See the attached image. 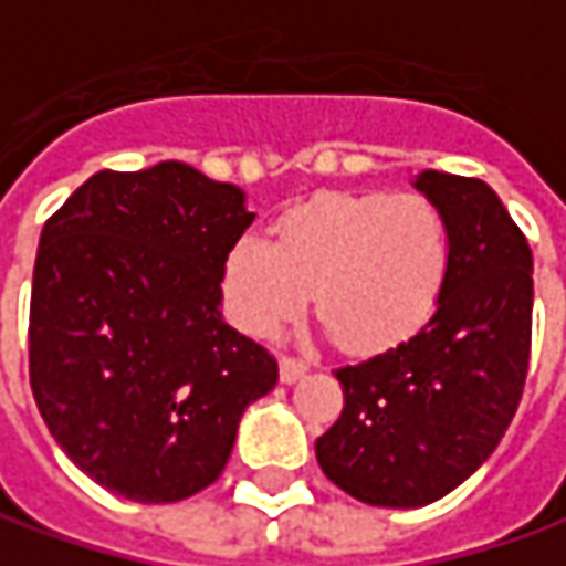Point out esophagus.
I'll return each instance as SVG.
<instances>
[{
    "mask_svg": "<svg viewBox=\"0 0 566 566\" xmlns=\"http://www.w3.org/2000/svg\"><path fill=\"white\" fill-rule=\"evenodd\" d=\"M279 367H282V382L301 380V377L310 370L307 360H301V357H291V355H284L282 360H279Z\"/></svg>",
    "mask_w": 566,
    "mask_h": 566,
    "instance_id": "obj_1",
    "label": "esophagus"
}]
</instances>
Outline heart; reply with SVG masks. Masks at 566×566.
I'll list each match as a JSON object with an SVG mask.
<instances>
[{
    "label": "heart",
    "mask_w": 566,
    "mask_h": 566,
    "mask_svg": "<svg viewBox=\"0 0 566 566\" xmlns=\"http://www.w3.org/2000/svg\"><path fill=\"white\" fill-rule=\"evenodd\" d=\"M443 209L421 192H329L287 211L275 240H237L224 262V307L265 335L313 310L332 342L380 352L430 319L450 272Z\"/></svg>",
    "instance_id": "obj_1"
}]
</instances>
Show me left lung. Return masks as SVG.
<instances>
[{"label":"left lung","mask_w":566,"mask_h":566,"mask_svg":"<svg viewBox=\"0 0 566 566\" xmlns=\"http://www.w3.org/2000/svg\"><path fill=\"white\" fill-rule=\"evenodd\" d=\"M415 186L453 237L437 310L402 345L335 370L345 408L316 440L326 479L370 506L433 504L469 479L520 408L532 348V250L497 192L440 170Z\"/></svg>","instance_id":"left-lung-1"}]
</instances>
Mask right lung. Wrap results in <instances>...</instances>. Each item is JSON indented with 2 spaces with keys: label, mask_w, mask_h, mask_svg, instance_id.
<instances>
[{
  "label": "right lung",
  "mask_w": 566,
  "mask_h": 566,
  "mask_svg": "<svg viewBox=\"0 0 566 566\" xmlns=\"http://www.w3.org/2000/svg\"><path fill=\"white\" fill-rule=\"evenodd\" d=\"M253 211L184 160L101 170L43 224L28 370L65 455L107 491L174 504L209 488L279 360L221 319Z\"/></svg>",
  "instance_id": "add662e5"
}]
</instances>
